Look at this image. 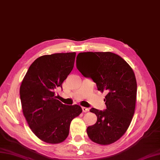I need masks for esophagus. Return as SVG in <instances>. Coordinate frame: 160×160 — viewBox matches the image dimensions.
Returning <instances> with one entry per match:
<instances>
[{
  "mask_svg": "<svg viewBox=\"0 0 160 160\" xmlns=\"http://www.w3.org/2000/svg\"><path fill=\"white\" fill-rule=\"evenodd\" d=\"M82 111H83L84 112H86L89 111V108H86V107H82Z\"/></svg>",
  "mask_w": 160,
  "mask_h": 160,
  "instance_id": "esophagus-1",
  "label": "esophagus"
}]
</instances>
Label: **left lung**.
<instances>
[{
    "instance_id": "obj_1",
    "label": "left lung",
    "mask_w": 160,
    "mask_h": 160,
    "mask_svg": "<svg viewBox=\"0 0 160 160\" xmlns=\"http://www.w3.org/2000/svg\"><path fill=\"white\" fill-rule=\"evenodd\" d=\"M86 62H77L76 67L84 77L97 84L98 90L106 91V110L92 108L97 122L86 132L93 142L109 145L125 134L133 118L136 103L137 82L133 70L123 59L111 52H83Z\"/></svg>"
}]
</instances>
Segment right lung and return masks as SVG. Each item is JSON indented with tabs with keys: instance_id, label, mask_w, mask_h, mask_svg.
Masks as SVG:
<instances>
[{
	"instance_id": "right-lung-1",
	"label": "right lung",
	"mask_w": 160,
	"mask_h": 160,
	"mask_svg": "<svg viewBox=\"0 0 160 160\" xmlns=\"http://www.w3.org/2000/svg\"><path fill=\"white\" fill-rule=\"evenodd\" d=\"M76 53L42 56L32 63L20 86L23 115L33 133L45 143L63 142L71 121L82 111L80 106L66 105L56 99L55 90L74 68Z\"/></svg>"
}]
</instances>
